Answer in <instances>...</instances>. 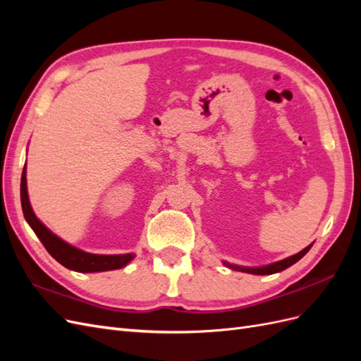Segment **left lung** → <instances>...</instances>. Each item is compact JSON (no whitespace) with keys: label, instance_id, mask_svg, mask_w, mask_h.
<instances>
[{"label":"left lung","instance_id":"1","mask_svg":"<svg viewBox=\"0 0 361 361\" xmlns=\"http://www.w3.org/2000/svg\"><path fill=\"white\" fill-rule=\"evenodd\" d=\"M313 244L307 245L304 250H301L300 253L289 256L283 260L274 262V264H269V265H264V267H241V265H235V264H228V262H223L224 267L235 269V271H241V272H248V274H256V276H269V274H276V272H280L283 269H286L289 267H292L293 264H297V262L307 253V251L312 248Z\"/></svg>","mask_w":361,"mask_h":361}]
</instances>
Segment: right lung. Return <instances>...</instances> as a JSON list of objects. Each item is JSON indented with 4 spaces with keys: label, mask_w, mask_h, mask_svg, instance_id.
Returning a JSON list of instances; mask_svg holds the SVG:
<instances>
[{
    "label": "right lung",
    "mask_w": 361,
    "mask_h": 361,
    "mask_svg": "<svg viewBox=\"0 0 361 361\" xmlns=\"http://www.w3.org/2000/svg\"><path fill=\"white\" fill-rule=\"evenodd\" d=\"M20 203H23V211H24L27 223L30 224L32 231H35L42 244L45 245L48 253L63 267H66L76 272H102V271L123 268L135 257L134 253H126V255L87 253V251L68 244L56 233H52L49 228L39 220L31 207V203L28 199V190H27V167H24L23 178H20Z\"/></svg>",
    "instance_id": "add662e5"
}]
</instances>
